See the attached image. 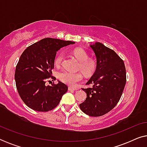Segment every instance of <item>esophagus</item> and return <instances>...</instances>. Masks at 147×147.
Masks as SVG:
<instances>
[{"instance_id":"34e87169","label":"esophagus","mask_w":147,"mask_h":147,"mask_svg":"<svg viewBox=\"0 0 147 147\" xmlns=\"http://www.w3.org/2000/svg\"><path fill=\"white\" fill-rule=\"evenodd\" d=\"M68 90H69V91H76V90H77L78 89H76V88H74L73 87H68Z\"/></svg>"}]
</instances>
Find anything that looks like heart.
Segmentation results:
<instances>
[{"instance_id":"heart-1","label":"heart","mask_w":147,"mask_h":147,"mask_svg":"<svg viewBox=\"0 0 147 147\" xmlns=\"http://www.w3.org/2000/svg\"><path fill=\"white\" fill-rule=\"evenodd\" d=\"M73 55L79 61L78 68L86 76H92L96 69L97 64L96 61L92 58H88V55L85 50L77 48L71 52ZM64 58L63 53H59L56 56L54 60V63L56 67H59L61 65ZM59 78L61 82L69 86H74L77 82L82 80V75L80 73L63 71L59 74Z\"/></svg>"}]
</instances>
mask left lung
<instances>
[{
  "mask_svg": "<svg viewBox=\"0 0 147 147\" xmlns=\"http://www.w3.org/2000/svg\"><path fill=\"white\" fill-rule=\"evenodd\" d=\"M96 57L97 67L86 84L92 88H82L87 94L80 104L84 113L90 116L104 115L115 107L126 84L124 61L113 50L100 42L90 45Z\"/></svg>",
  "mask_w": 147,
  "mask_h": 147,
  "instance_id": "1",
  "label": "left lung"
}]
</instances>
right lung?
Listing matches in <instances>:
<instances>
[{"instance_id": "obj_1", "label": "right lung", "mask_w": 147, "mask_h": 147, "mask_svg": "<svg viewBox=\"0 0 147 147\" xmlns=\"http://www.w3.org/2000/svg\"><path fill=\"white\" fill-rule=\"evenodd\" d=\"M75 42L45 38L28 47L19 58L15 80L20 97L28 107L36 111L47 112L59 104L67 86L58 80L57 84L47 86L54 68L58 50Z\"/></svg>"}]
</instances>
